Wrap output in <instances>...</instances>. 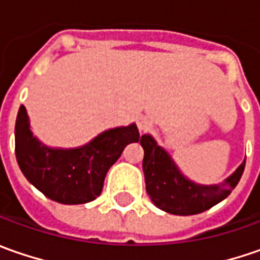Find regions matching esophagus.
I'll return each mask as SVG.
<instances>
[{"mask_svg":"<svg viewBox=\"0 0 260 260\" xmlns=\"http://www.w3.org/2000/svg\"><path fill=\"white\" fill-rule=\"evenodd\" d=\"M137 125H138V129L141 132H147L152 128V121L147 118V116H141L138 121H137Z\"/></svg>","mask_w":260,"mask_h":260,"instance_id":"1","label":"esophagus"}]
</instances>
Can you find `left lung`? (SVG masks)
<instances>
[{"label":"left lung","mask_w":260,"mask_h":260,"mask_svg":"<svg viewBox=\"0 0 260 260\" xmlns=\"http://www.w3.org/2000/svg\"><path fill=\"white\" fill-rule=\"evenodd\" d=\"M144 148L142 168L149 199L158 209L177 214L190 216L209 210L224 200L235 188L245 171V162L219 185H199L181 175L173 159L151 135L141 137Z\"/></svg>","instance_id":"8db88e82"}]
</instances>
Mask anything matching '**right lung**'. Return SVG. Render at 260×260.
<instances>
[{"instance_id":"1","label":"right lung","mask_w":260,"mask_h":260,"mask_svg":"<svg viewBox=\"0 0 260 260\" xmlns=\"http://www.w3.org/2000/svg\"><path fill=\"white\" fill-rule=\"evenodd\" d=\"M135 123L105 131L76 149H51L32 137L25 108L15 122V157L25 178L46 197L61 204H83L101 196L106 173L131 142H138Z\"/></svg>"}]
</instances>
